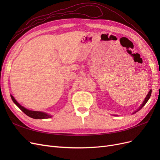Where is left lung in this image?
Listing matches in <instances>:
<instances>
[{"label": "left lung", "mask_w": 160, "mask_h": 160, "mask_svg": "<svg viewBox=\"0 0 160 160\" xmlns=\"http://www.w3.org/2000/svg\"><path fill=\"white\" fill-rule=\"evenodd\" d=\"M151 94H152V90H150L149 91V93H148V94L147 95V96H146V98H145V99H144V101H143V103L142 104V105L141 106H140V107H139V108L136 111H135V112L134 113H133H133H136L137 112V111H138L139 110H140V109H141L143 107V106L145 105H146V103L148 102V101L149 100V98H150V96H151Z\"/></svg>", "instance_id": "8db88e82"}]
</instances>
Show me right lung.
I'll return each mask as SVG.
<instances>
[{
    "mask_svg": "<svg viewBox=\"0 0 160 160\" xmlns=\"http://www.w3.org/2000/svg\"><path fill=\"white\" fill-rule=\"evenodd\" d=\"M11 99H12V101L16 104L17 107L20 109L22 111V112H24L27 115H28V117H30L33 119H48V118H51L52 117L51 115L47 114L45 112H42V111H36L28 110L19 104L15 100V99L14 98V97L12 95H11Z\"/></svg>",
    "mask_w": 160,
    "mask_h": 160,
    "instance_id": "obj_1",
    "label": "right lung"
}]
</instances>
